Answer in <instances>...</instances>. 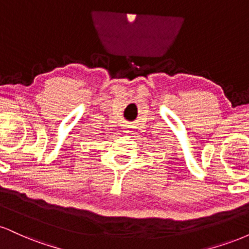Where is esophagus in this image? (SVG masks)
Here are the masks:
<instances>
[{
    "instance_id": "1",
    "label": "esophagus",
    "mask_w": 249,
    "mask_h": 249,
    "mask_svg": "<svg viewBox=\"0 0 249 249\" xmlns=\"http://www.w3.org/2000/svg\"><path fill=\"white\" fill-rule=\"evenodd\" d=\"M124 132H125V133H128V132H130V130H128V128H125Z\"/></svg>"
}]
</instances>
